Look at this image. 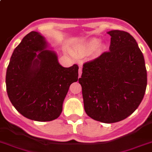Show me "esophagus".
<instances>
[{
  "mask_svg": "<svg viewBox=\"0 0 152 152\" xmlns=\"http://www.w3.org/2000/svg\"><path fill=\"white\" fill-rule=\"evenodd\" d=\"M82 72H83V71H82V69L80 68L79 69V77H80V76H81Z\"/></svg>",
  "mask_w": 152,
  "mask_h": 152,
  "instance_id": "1",
  "label": "esophagus"
}]
</instances>
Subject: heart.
<instances>
[{"instance_id": "b5f03b06", "label": "heart", "mask_w": 152, "mask_h": 152, "mask_svg": "<svg viewBox=\"0 0 152 152\" xmlns=\"http://www.w3.org/2000/svg\"><path fill=\"white\" fill-rule=\"evenodd\" d=\"M98 43L99 41L97 39H92V40L89 43V44H88V47H89V48H94L95 47H96V45L98 44Z\"/></svg>"}]
</instances>
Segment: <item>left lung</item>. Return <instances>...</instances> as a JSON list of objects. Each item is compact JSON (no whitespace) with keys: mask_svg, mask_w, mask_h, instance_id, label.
Returning <instances> with one entry per match:
<instances>
[{"mask_svg":"<svg viewBox=\"0 0 152 152\" xmlns=\"http://www.w3.org/2000/svg\"><path fill=\"white\" fill-rule=\"evenodd\" d=\"M109 51L83 64L79 83L84 109L92 119L114 123L132 114L147 86L143 54L136 40L123 30H111Z\"/></svg>","mask_w":152,"mask_h":152,"instance_id":"left-lung-1","label":"left lung"}]
</instances>
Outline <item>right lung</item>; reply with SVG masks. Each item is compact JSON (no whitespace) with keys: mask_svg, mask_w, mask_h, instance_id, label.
<instances>
[{"mask_svg":"<svg viewBox=\"0 0 152 152\" xmlns=\"http://www.w3.org/2000/svg\"><path fill=\"white\" fill-rule=\"evenodd\" d=\"M47 47L39 33H29L14 49L6 73L12 105L22 115L37 122L53 121L60 115L69 86L79 76L76 64L63 67Z\"/></svg>","mask_w":152,"mask_h":152,"instance_id":"1","label":"right lung"}]
</instances>
